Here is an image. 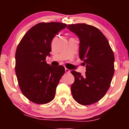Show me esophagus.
<instances>
[{"label":"esophagus","mask_w":129,"mask_h":129,"mask_svg":"<svg viewBox=\"0 0 129 129\" xmlns=\"http://www.w3.org/2000/svg\"><path fill=\"white\" fill-rule=\"evenodd\" d=\"M65 72H66V73H69L70 72V70L69 69H68L66 68V69H65Z\"/></svg>","instance_id":"34e87169"}]
</instances>
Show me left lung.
Listing matches in <instances>:
<instances>
[{
    "label": "left lung",
    "mask_w": 129,
    "mask_h": 129,
    "mask_svg": "<svg viewBox=\"0 0 129 129\" xmlns=\"http://www.w3.org/2000/svg\"><path fill=\"white\" fill-rule=\"evenodd\" d=\"M68 29L78 36L79 57L86 64L84 76L72 71L75 77L72 96L80 105H91L103 98L110 87L114 72L113 52L105 35L94 26L76 23L68 24Z\"/></svg>",
    "instance_id": "obj_1"
}]
</instances>
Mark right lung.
<instances>
[{
	"instance_id": "add662e5",
	"label": "right lung",
	"mask_w": 129,
	"mask_h": 129,
	"mask_svg": "<svg viewBox=\"0 0 129 129\" xmlns=\"http://www.w3.org/2000/svg\"><path fill=\"white\" fill-rule=\"evenodd\" d=\"M67 26L59 22H42L28 30L17 46L15 72L22 92L30 101L46 104L55 96L60 79L65 72L61 65L53 67L46 61L50 56L51 42Z\"/></svg>"
}]
</instances>
